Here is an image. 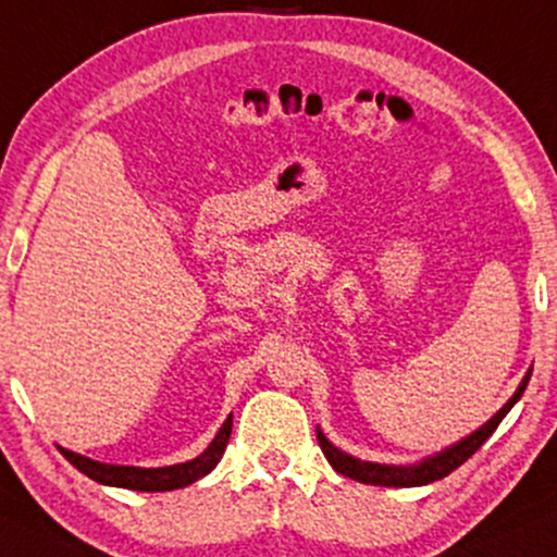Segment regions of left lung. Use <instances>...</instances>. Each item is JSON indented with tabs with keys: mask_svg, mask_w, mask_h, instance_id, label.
Segmentation results:
<instances>
[{
	"mask_svg": "<svg viewBox=\"0 0 557 557\" xmlns=\"http://www.w3.org/2000/svg\"><path fill=\"white\" fill-rule=\"evenodd\" d=\"M529 376H532V368H529L527 376L521 379V384L513 392V397L508 399L506 405L500 407V410L495 412L491 420H487V423H482L478 431H472L470 435H465V438H459L457 444H451V446L441 448V451L431 454V457L414 461V465H379V461L358 459V457H352V454L343 451V448L334 446L321 428H317L319 446H321V451H324V457L330 459V465L334 467V470H337L339 474H345V478L366 482V485H381V487L428 485V482L444 480L446 474H451L457 467L465 465V461L470 459L487 438H491L495 428L500 425V420H504L506 414L511 412V407L516 405V401L521 399V394H524V388L529 384Z\"/></svg>",
	"mask_w": 557,
	"mask_h": 557,
	"instance_id": "8db88e82",
	"label": "left lung"
}]
</instances>
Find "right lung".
Wrapping results in <instances>:
<instances>
[{
	"label": "right lung",
	"mask_w": 557,
	"mask_h": 557,
	"mask_svg": "<svg viewBox=\"0 0 557 557\" xmlns=\"http://www.w3.org/2000/svg\"><path fill=\"white\" fill-rule=\"evenodd\" d=\"M233 431V414H227V420L220 428L218 435L212 438V444L199 454L197 459L181 461V465L171 467H126V465H103L83 454L70 451V448L59 446V451L64 454L70 465H75L79 472L87 474L90 480L100 482V485L111 487H126V491H139V493H163V491H176V487H186L191 482L202 480L205 474H210L218 461L223 459V451L231 441Z\"/></svg>",
	"instance_id": "1"
}]
</instances>
